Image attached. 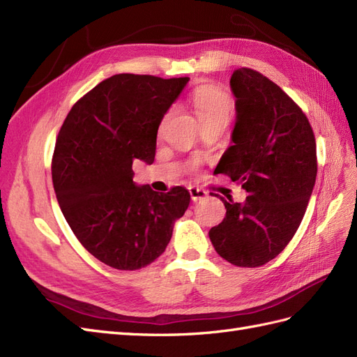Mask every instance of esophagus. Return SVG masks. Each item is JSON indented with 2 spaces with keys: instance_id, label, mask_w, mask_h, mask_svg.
I'll use <instances>...</instances> for the list:
<instances>
[{
  "instance_id": "34e87169",
  "label": "esophagus",
  "mask_w": 357,
  "mask_h": 357,
  "mask_svg": "<svg viewBox=\"0 0 357 357\" xmlns=\"http://www.w3.org/2000/svg\"><path fill=\"white\" fill-rule=\"evenodd\" d=\"M188 191H190V196H191V200H193V202H197V200L206 197V191H205V190H202V188L190 187V188H188Z\"/></svg>"
}]
</instances>
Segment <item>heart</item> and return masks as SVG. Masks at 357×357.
I'll return each instance as SVG.
<instances>
[{"mask_svg":"<svg viewBox=\"0 0 357 357\" xmlns=\"http://www.w3.org/2000/svg\"><path fill=\"white\" fill-rule=\"evenodd\" d=\"M193 107L200 123H229L235 113V104L226 91L217 86L199 87L193 98Z\"/></svg>","mask_w":357,"mask_h":357,"instance_id":"obj_1","label":"heart"}]
</instances>
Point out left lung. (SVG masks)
Here are the masks:
<instances>
[{"mask_svg": "<svg viewBox=\"0 0 357 357\" xmlns=\"http://www.w3.org/2000/svg\"><path fill=\"white\" fill-rule=\"evenodd\" d=\"M236 98L232 146L214 173L248 191L243 204L220 197L223 222L209 240L236 267H259L287 248L303 220L317 178V144L306 114L276 83L241 68L231 77Z\"/></svg>", "mask_w": 357, "mask_h": 357, "instance_id": "obj_1", "label": "left lung"}]
</instances>
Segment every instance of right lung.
<instances>
[{"instance_id": "1", "label": "right lung", "mask_w": 357, "mask_h": 357, "mask_svg": "<svg viewBox=\"0 0 357 357\" xmlns=\"http://www.w3.org/2000/svg\"><path fill=\"white\" fill-rule=\"evenodd\" d=\"M188 77L119 74L91 89L63 122L52 184L83 248L117 270L149 266L166 250L190 205L184 187L158 193L132 181V162H153L157 132Z\"/></svg>"}]
</instances>
